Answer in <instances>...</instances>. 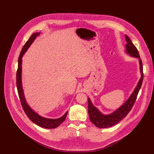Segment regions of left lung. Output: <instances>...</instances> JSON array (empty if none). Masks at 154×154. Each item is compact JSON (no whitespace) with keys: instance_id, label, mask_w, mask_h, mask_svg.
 I'll return each instance as SVG.
<instances>
[{"instance_id":"1","label":"left lung","mask_w":154,"mask_h":154,"mask_svg":"<svg viewBox=\"0 0 154 154\" xmlns=\"http://www.w3.org/2000/svg\"><path fill=\"white\" fill-rule=\"evenodd\" d=\"M125 38L126 41V53L130 56L138 59L141 77H140L134 90L130 94V97L127 99L126 102L122 104L119 109H117L109 114H103L97 107L93 105L89 98L88 99V112H89V119L94 125L98 128H109L115 125L116 124L119 122L121 120H122L124 118L127 116V114L129 113L135 103L140 87H141L142 84L143 77V66L138 51L135 47V45L132 44V41L130 40L128 36L125 35Z\"/></svg>"}]
</instances>
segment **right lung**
Segmentation results:
<instances>
[{"mask_svg": "<svg viewBox=\"0 0 154 154\" xmlns=\"http://www.w3.org/2000/svg\"><path fill=\"white\" fill-rule=\"evenodd\" d=\"M40 34V32H35V33L32 34L22 49V51L20 52V56L18 58V66L17 73H16V86H17L18 93L20 100V102H21L22 106L23 108V109H24L26 114L27 115V116L32 121V122L36 124V125L42 128H44L52 129V128H55L58 127L62 122H63L65 119V118H66L67 115L68 111H67V112H65L61 117L59 118V119H48V118L40 116V114H38L37 112H35L27 103L24 97V91H23V87H22V58L23 57V55H24V54L28 50L29 47L33 43L34 41L35 40L36 37H38Z\"/></svg>", "mask_w": 154, "mask_h": 154, "instance_id": "right-lung-1", "label": "right lung"}]
</instances>
